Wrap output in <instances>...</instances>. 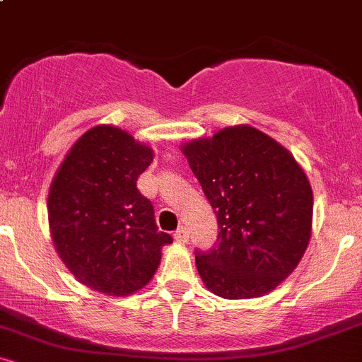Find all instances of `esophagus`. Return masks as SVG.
<instances>
[{
  "label": "esophagus",
  "instance_id": "1",
  "mask_svg": "<svg viewBox=\"0 0 362 362\" xmlns=\"http://www.w3.org/2000/svg\"><path fill=\"white\" fill-rule=\"evenodd\" d=\"M173 238H175L178 243H187L189 242V230H187L185 226H180L175 231V235H173Z\"/></svg>",
  "mask_w": 362,
  "mask_h": 362
}]
</instances>
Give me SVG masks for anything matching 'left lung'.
<instances>
[{
	"instance_id": "obj_1",
	"label": "left lung",
	"mask_w": 362,
	"mask_h": 362,
	"mask_svg": "<svg viewBox=\"0 0 362 362\" xmlns=\"http://www.w3.org/2000/svg\"><path fill=\"white\" fill-rule=\"evenodd\" d=\"M218 218V245L197 252L206 288L224 300H250L276 289L305 255L313 190L305 170L259 129L231 126L182 144Z\"/></svg>"
}]
</instances>
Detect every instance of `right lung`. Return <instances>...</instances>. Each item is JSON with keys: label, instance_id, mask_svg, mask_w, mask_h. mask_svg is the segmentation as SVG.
<instances>
[{"label": "right lung", "instance_id": "right-lung-1", "mask_svg": "<svg viewBox=\"0 0 362 362\" xmlns=\"http://www.w3.org/2000/svg\"><path fill=\"white\" fill-rule=\"evenodd\" d=\"M153 149L100 124L78 138L52 178L49 228L62 264L86 288L129 296L155 276L161 248L153 204L136 187Z\"/></svg>", "mask_w": 362, "mask_h": 362}]
</instances>
